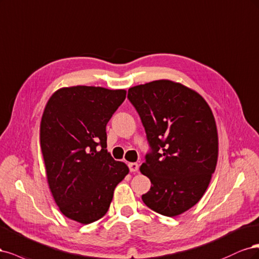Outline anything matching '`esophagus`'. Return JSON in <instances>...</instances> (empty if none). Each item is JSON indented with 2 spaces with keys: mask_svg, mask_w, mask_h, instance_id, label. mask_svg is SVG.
Instances as JSON below:
<instances>
[{
  "mask_svg": "<svg viewBox=\"0 0 259 259\" xmlns=\"http://www.w3.org/2000/svg\"><path fill=\"white\" fill-rule=\"evenodd\" d=\"M128 165H129V169L131 172H137L139 170V164L136 162H131Z\"/></svg>",
  "mask_w": 259,
  "mask_h": 259,
  "instance_id": "obj_1",
  "label": "esophagus"
}]
</instances>
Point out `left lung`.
<instances>
[{
  "instance_id": "1",
  "label": "left lung",
  "mask_w": 259,
  "mask_h": 259,
  "mask_svg": "<svg viewBox=\"0 0 259 259\" xmlns=\"http://www.w3.org/2000/svg\"><path fill=\"white\" fill-rule=\"evenodd\" d=\"M128 99L152 147L140 166L152 183L142 200L174 218L198 203L211 182L219 158L214 115L197 91L169 79L131 87Z\"/></svg>"
}]
</instances>
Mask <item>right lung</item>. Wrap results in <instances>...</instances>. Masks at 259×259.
Listing matches in <instances>:
<instances>
[{"instance_id":"1","label":"right lung","mask_w":259,"mask_h":259,"mask_svg":"<svg viewBox=\"0 0 259 259\" xmlns=\"http://www.w3.org/2000/svg\"><path fill=\"white\" fill-rule=\"evenodd\" d=\"M124 89L62 87L47 101L39 143L49 189L60 212L87 225L103 218L114 190L129 173L106 149V123L126 99Z\"/></svg>"}]
</instances>
